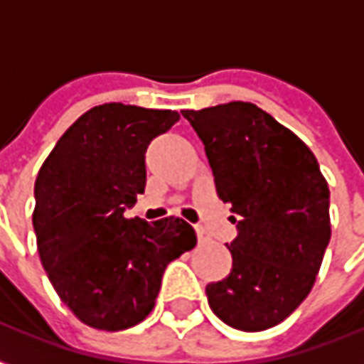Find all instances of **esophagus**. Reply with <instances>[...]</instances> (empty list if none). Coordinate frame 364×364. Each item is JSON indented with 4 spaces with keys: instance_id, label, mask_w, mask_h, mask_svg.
I'll return each instance as SVG.
<instances>
[{
    "instance_id": "obj_1",
    "label": "esophagus",
    "mask_w": 364,
    "mask_h": 364,
    "mask_svg": "<svg viewBox=\"0 0 364 364\" xmlns=\"http://www.w3.org/2000/svg\"><path fill=\"white\" fill-rule=\"evenodd\" d=\"M197 237H198V244H208L210 240H213V236L208 234V230L205 228H197Z\"/></svg>"
}]
</instances>
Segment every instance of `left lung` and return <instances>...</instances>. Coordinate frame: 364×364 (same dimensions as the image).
Masks as SVG:
<instances>
[{
  "mask_svg": "<svg viewBox=\"0 0 364 364\" xmlns=\"http://www.w3.org/2000/svg\"><path fill=\"white\" fill-rule=\"evenodd\" d=\"M181 112L237 224L232 271L206 284L208 304L230 328H273L310 294L320 271L331 237L328 181L310 148L257 105Z\"/></svg>",
  "mask_w": 364,
  "mask_h": 364,
  "instance_id": "obj_1",
  "label": "left lung"
}]
</instances>
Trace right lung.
Masks as SVG:
<instances>
[{
	"mask_svg": "<svg viewBox=\"0 0 364 364\" xmlns=\"http://www.w3.org/2000/svg\"><path fill=\"white\" fill-rule=\"evenodd\" d=\"M175 111L105 103L83 112L35 181L43 267L60 300L95 329L120 331L151 312L164 271L197 245L181 218H124L146 187V150Z\"/></svg>",
	"mask_w": 364,
	"mask_h": 364,
	"instance_id": "obj_1",
	"label": "right lung"
}]
</instances>
